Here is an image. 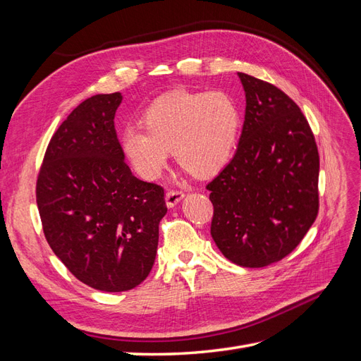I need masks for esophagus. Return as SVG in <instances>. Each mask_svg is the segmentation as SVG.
<instances>
[{
    "label": "esophagus",
    "instance_id": "obj_1",
    "mask_svg": "<svg viewBox=\"0 0 361 361\" xmlns=\"http://www.w3.org/2000/svg\"><path fill=\"white\" fill-rule=\"evenodd\" d=\"M183 192L179 190H171L166 194V203L169 207H174L182 199H183Z\"/></svg>",
    "mask_w": 361,
    "mask_h": 361
}]
</instances>
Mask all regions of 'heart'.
<instances>
[{
    "label": "heart",
    "instance_id": "heart-1",
    "mask_svg": "<svg viewBox=\"0 0 361 361\" xmlns=\"http://www.w3.org/2000/svg\"><path fill=\"white\" fill-rule=\"evenodd\" d=\"M143 123L146 130L128 126L122 135L125 157L140 176L158 178L173 150L185 170L207 178L232 158L241 114L224 92H176L152 104Z\"/></svg>",
    "mask_w": 361,
    "mask_h": 361
}]
</instances>
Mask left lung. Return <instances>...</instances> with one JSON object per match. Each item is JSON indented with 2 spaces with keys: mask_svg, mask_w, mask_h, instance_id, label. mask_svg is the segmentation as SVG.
Masks as SVG:
<instances>
[{
  "mask_svg": "<svg viewBox=\"0 0 361 361\" xmlns=\"http://www.w3.org/2000/svg\"><path fill=\"white\" fill-rule=\"evenodd\" d=\"M245 120L235 157L207 183L211 235L224 257L262 268L286 257L319 209V154L312 129L276 85L238 73Z\"/></svg>",
  "mask_w": 361,
  "mask_h": 361,
  "instance_id": "1",
  "label": "left lung"
}]
</instances>
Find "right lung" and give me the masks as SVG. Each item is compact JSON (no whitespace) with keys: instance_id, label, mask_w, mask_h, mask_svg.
Masks as SVG:
<instances>
[{"instance_id":"1","label":"right lung","mask_w":361,"mask_h":361,"mask_svg":"<svg viewBox=\"0 0 361 361\" xmlns=\"http://www.w3.org/2000/svg\"><path fill=\"white\" fill-rule=\"evenodd\" d=\"M122 93L96 94L52 135L36 197L47 241L84 285L104 292L138 286L154 267L164 190L137 179L114 116Z\"/></svg>"}]
</instances>
